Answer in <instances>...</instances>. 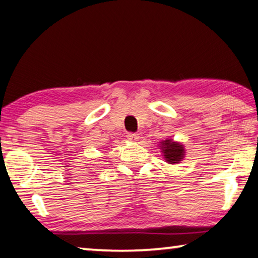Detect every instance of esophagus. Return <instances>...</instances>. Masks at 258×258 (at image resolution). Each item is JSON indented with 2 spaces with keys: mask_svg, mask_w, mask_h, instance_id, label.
Segmentation results:
<instances>
[{
  "mask_svg": "<svg viewBox=\"0 0 258 258\" xmlns=\"http://www.w3.org/2000/svg\"><path fill=\"white\" fill-rule=\"evenodd\" d=\"M139 134H137V133H128L127 134V139L130 141H132V142H136V141H138L139 140Z\"/></svg>",
  "mask_w": 258,
  "mask_h": 258,
  "instance_id": "1",
  "label": "esophagus"
}]
</instances>
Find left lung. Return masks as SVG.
I'll use <instances>...</instances> for the list:
<instances>
[{"label":"left lung","instance_id":"obj_1","mask_svg":"<svg viewBox=\"0 0 258 258\" xmlns=\"http://www.w3.org/2000/svg\"><path fill=\"white\" fill-rule=\"evenodd\" d=\"M161 150L164 156L165 161L169 164H175L182 161L183 156H185V148L183 145L179 144V142H174L172 139H167L161 142Z\"/></svg>","mask_w":258,"mask_h":258}]
</instances>
